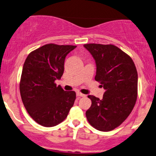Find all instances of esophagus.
I'll list each match as a JSON object with an SVG mask.
<instances>
[{
  "label": "esophagus",
  "instance_id": "obj_1",
  "mask_svg": "<svg viewBox=\"0 0 156 156\" xmlns=\"http://www.w3.org/2000/svg\"><path fill=\"white\" fill-rule=\"evenodd\" d=\"M76 95H77V96H78V97H85V96H86V95H83V94H82V93H81V92H77Z\"/></svg>",
  "mask_w": 156,
  "mask_h": 156
}]
</instances>
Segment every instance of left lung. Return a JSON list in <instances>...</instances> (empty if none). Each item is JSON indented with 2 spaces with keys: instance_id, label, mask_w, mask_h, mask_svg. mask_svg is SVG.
Masks as SVG:
<instances>
[{
  "instance_id": "left-lung-1",
  "label": "left lung",
  "mask_w": 156,
  "mask_h": 156,
  "mask_svg": "<svg viewBox=\"0 0 156 156\" xmlns=\"http://www.w3.org/2000/svg\"><path fill=\"white\" fill-rule=\"evenodd\" d=\"M83 47L95 61V81L105 90L102 99L88 95L92 105L86 112L87 119L98 130H112L125 121L136 104V66L131 58L116 46L88 44Z\"/></svg>"
}]
</instances>
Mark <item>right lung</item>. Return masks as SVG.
<instances>
[{
    "label": "right lung",
    "mask_w": 156,
    "mask_h": 156,
    "mask_svg": "<svg viewBox=\"0 0 156 156\" xmlns=\"http://www.w3.org/2000/svg\"><path fill=\"white\" fill-rule=\"evenodd\" d=\"M76 46L46 44L27 56L20 82L26 109L37 124L54 126L66 119L74 104L75 92L64 91L55 81L61 79L65 58Z\"/></svg>",
    "instance_id": "right-lung-1"
}]
</instances>
